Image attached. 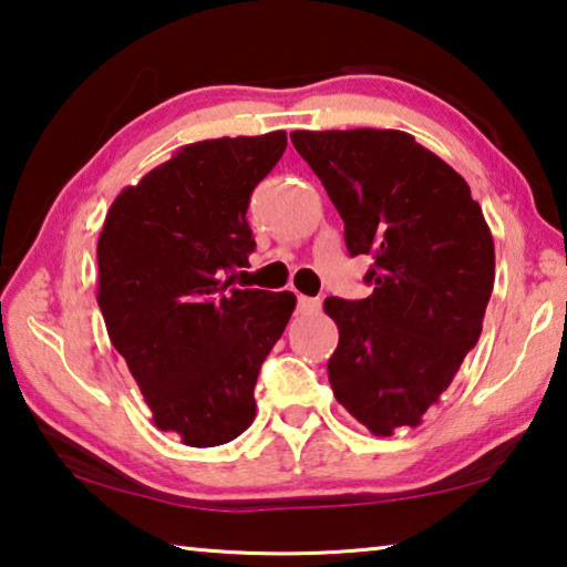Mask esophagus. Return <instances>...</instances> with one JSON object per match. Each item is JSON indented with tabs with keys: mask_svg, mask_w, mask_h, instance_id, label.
Segmentation results:
<instances>
[{
	"mask_svg": "<svg viewBox=\"0 0 567 567\" xmlns=\"http://www.w3.org/2000/svg\"><path fill=\"white\" fill-rule=\"evenodd\" d=\"M320 307H322V302L318 300V297H305V295L297 297V312L300 315H312V312H318Z\"/></svg>",
	"mask_w": 567,
	"mask_h": 567,
	"instance_id": "1",
	"label": "esophagus"
}]
</instances>
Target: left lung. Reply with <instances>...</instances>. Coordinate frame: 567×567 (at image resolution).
<instances>
[{"instance_id":"1","label":"left lung","mask_w":567,"mask_h":567,"mask_svg":"<svg viewBox=\"0 0 567 567\" xmlns=\"http://www.w3.org/2000/svg\"><path fill=\"white\" fill-rule=\"evenodd\" d=\"M328 189L350 255H370L364 300L328 297L340 342L334 398L372 435L417 427L483 332L495 247L467 182L400 130L290 132Z\"/></svg>"}]
</instances>
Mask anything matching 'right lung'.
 I'll return each instance as SVG.
<instances>
[{"label": "right lung", "mask_w": 567, "mask_h": 567, "mask_svg": "<svg viewBox=\"0 0 567 567\" xmlns=\"http://www.w3.org/2000/svg\"><path fill=\"white\" fill-rule=\"evenodd\" d=\"M287 147L282 130L177 150L124 187L104 219L97 302L152 420L189 447L252 425L255 382L290 322L292 292L237 290L255 249L247 207Z\"/></svg>", "instance_id": "add662e5"}]
</instances>
